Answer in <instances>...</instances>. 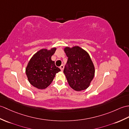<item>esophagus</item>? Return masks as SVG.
Masks as SVG:
<instances>
[{
  "mask_svg": "<svg viewBox=\"0 0 129 129\" xmlns=\"http://www.w3.org/2000/svg\"><path fill=\"white\" fill-rule=\"evenodd\" d=\"M64 65H61L60 67V70H61V71H63V69H64Z\"/></svg>",
  "mask_w": 129,
  "mask_h": 129,
  "instance_id": "34e87169",
  "label": "esophagus"
}]
</instances>
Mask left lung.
I'll use <instances>...</instances> for the list:
<instances>
[{"mask_svg":"<svg viewBox=\"0 0 129 129\" xmlns=\"http://www.w3.org/2000/svg\"><path fill=\"white\" fill-rule=\"evenodd\" d=\"M64 51L68 57L64 73L69 85L76 91L88 87L94 75V67L88 54L78 46Z\"/></svg>","mask_w":129,"mask_h":129,"instance_id":"obj_1","label":"left lung"}]
</instances>
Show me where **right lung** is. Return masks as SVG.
<instances>
[{"label": "right lung", "instance_id": "obj_1", "mask_svg": "<svg viewBox=\"0 0 129 129\" xmlns=\"http://www.w3.org/2000/svg\"><path fill=\"white\" fill-rule=\"evenodd\" d=\"M56 50L55 48L49 50L41 49L32 56L26 69V74L31 84L38 89H44L60 71L51 59Z\"/></svg>", "mask_w": 129, "mask_h": 129}]
</instances>
